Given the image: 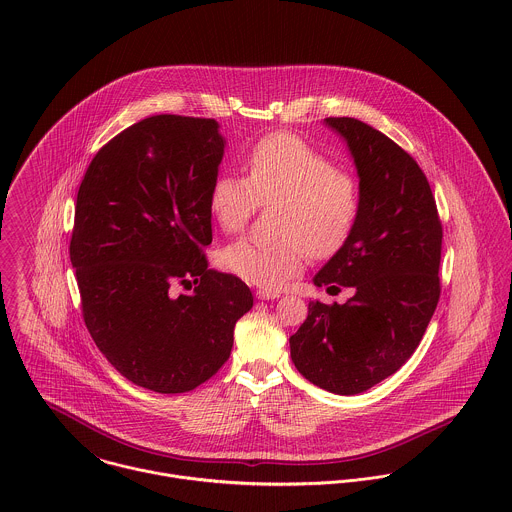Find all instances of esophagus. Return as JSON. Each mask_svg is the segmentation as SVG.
Returning <instances> with one entry per match:
<instances>
[{
    "mask_svg": "<svg viewBox=\"0 0 512 512\" xmlns=\"http://www.w3.org/2000/svg\"><path fill=\"white\" fill-rule=\"evenodd\" d=\"M282 293L276 292V290H258L256 292V297L258 299H276V297H280Z\"/></svg>",
    "mask_w": 512,
    "mask_h": 512,
    "instance_id": "34e87169",
    "label": "esophagus"
}]
</instances>
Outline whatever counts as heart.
Here are the masks:
<instances>
[{"label": "heart", "mask_w": 512, "mask_h": 512, "mask_svg": "<svg viewBox=\"0 0 512 512\" xmlns=\"http://www.w3.org/2000/svg\"><path fill=\"white\" fill-rule=\"evenodd\" d=\"M246 177L219 173L209 189V211L224 232H240L258 205H272L274 240L242 238L220 252L234 276L274 290L297 274L305 256L329 258L351 238L361 211L355 177L299 136L260 138L244 159Z\"/></svg>", "instance_id": "heart-1"}]
</instances>
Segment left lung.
I'll use <instances>...</instances> for the list:
<instances>
[{"label": "left lung", "mask_w": 512, "mask_h": 512, "mask_svg": "<svg viewBox=\"0 0 512 512\" xmlns=\"http://www.w3.org/2000/svg\"><path fill=\"white\" fill-rule=\"evenodd\" d=\"M325 124L355 159L361 211L313 284L355 295L343 305L311 301L290 351L309 382L353 396L394 374L420 345L438 307L443 230L430 183L408 151L355 118Z\"/></svg>", "instance_id": "8db88e82"}]
</instances>
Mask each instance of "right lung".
<instances>
[{
  "label": "right lung",
  "mask_w": 512,
  "mask_h": 512,
  "mask_svg": "<svg viewBox=\"0 0 512 512\" xmlns=\"http://www.w3.org/2000/svg\"><path fill=\"white\" fill-rule=\"evenodd\" d=\"M222 153L215 120L149 116L100 147L78 187L69 252L86 329L122 376L159 394L217 374L254 305L205 254Z\"/></svg>",
  "instance_id": "obj_1"
}]
</instances>
